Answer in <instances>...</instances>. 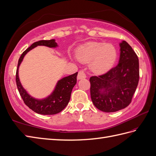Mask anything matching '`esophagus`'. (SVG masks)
Listing matches in <instances>:
<instances>
[{"label": "esophagus", "mask_w": 156, "mask_h": 156, "mask_svg": "<svg viewBox=\"0 0 156 156\" xmlns=\"http://www.w3.org/2000/svg\"><path fill=\"white\" fill-rule=\"evenodd\" d=\"M86 78V75L83 71H79L77 75V79H83Z\"/></svg>", "instance_id": "obj_1"}]
</instances>
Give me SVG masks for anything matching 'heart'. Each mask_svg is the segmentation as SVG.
Masks as SVG:
<instances>
[{
  "label": "heart",
  "mask_w": 156,
  "mask_h": 156,
  "mask_svg": "<svg viewBox=\"0 0 156 156\" xmlns=\"http://www.w3.org/2000/svg\"><path fill=\"white\" fill-rule=\"evenodd\" d=\"M77 57L81 62L89 63V68L93 73L101 74L112 66L116 51L112 44L93 41L79 49Z\"/></svg>",
  "instance_id": "b5f03b06"
}]
</instances>
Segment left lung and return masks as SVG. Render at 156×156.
I'll return each mask as SVG.
<instances>
[{
	"mask_svg": "<svg viewBox=\"0 0 156 156\" xmlns=\"http://www.w3.org/2000/svg\"><path fill=\"white\" fill-rule=\"evenodd\" d=\"M119 64L107 73L90 78V97L101 111L113 112L130 104L139 81V60L126 41L120 44Z\"/></svg>",
	"mask_w": 156,
	"mask_h": 156,
	"instance_id": "1",
	"label": "left lung"
}]
</instances>
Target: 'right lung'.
I'll return each mask as SVG.
<instances>
[{
    "mask_svg": "<svg viewBox=\"0 0 156 156\" xmlns=\"http://www.w3.org/2000/svg\"><path fill=\"white\" fill-rule=\"evenodd\" d=\"M37 45H45V46L49 48H56L58 46V44L54 39L50 40H40L32 44L31 46H30L22 53L18 60L16 73L17 88L26 105L28 106L33 111L44 115H55V114H58L63 111L69 103L72 89L77 83L78 72L60 79L57 83L54 90L48 97L41 100L33 98L26 92V90L21 85L18 77V68L23 60L24 55L29 51Z\"/></svg>",
    "mask_w": 156,
    "mask_h": 156,
    "instance_id": "right-lung-1",
    "label": "right lung"
}]
</instances>
